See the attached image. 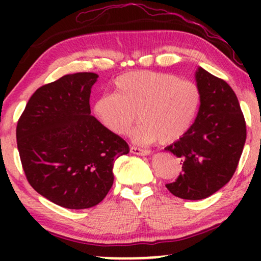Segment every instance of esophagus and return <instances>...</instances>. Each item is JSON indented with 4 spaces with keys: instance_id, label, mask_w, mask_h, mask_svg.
I'll list each match as a JSON object with an SVG mask.
<instances>
[{
    "instance_id": "esophagus-1",
    "label": "esophagus",
    "mask_w": 261,
    "mask_h": 261,
    "mask_svg": "<svg viewBox=\"0 0 261 261\" xmlns=\"http://www.w3.org/2000/svg\"><path fill=\"white\" fill-rule=\"evenodd\" d=\"M130 151H131V153L137 154V155H148V154H151V151H149V149H142L140 147H135V146H133V147L130 148Z\"/></svg>"
}]
</instances>
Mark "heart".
<instances>
[{"mask_svg":"<svg viewBox=\"0 0 261 261\" xmlns=\"http://www.w3.org/2000/svg\"><path fill=\"white\" fill-rule=\"evenodd\" d=\"M116 93L95 100V116L108 130L126 135L139 118L133 139L140 143L174 142L189 130L200 106L195 83L175 74L135 71L115 81ZM138 116H136V114Z\"/></svg>","mask_w":261,"mask_h":261,"instance_id":"obj_1","label":"heart"}]
</instances>
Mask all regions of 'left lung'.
<instances>
[{
    "mask_svg": "<svg viewBox=\"0 0 261 261\" xmlns=\"http://www.w3.org/2000/svg\"><path fill=\"white\" fill-rule=\"evenodd\" d=\"M195 80L200 91L195 121L164 148L182 163L178 179L166 187L185 200L206 199L223 188L234 174L247 139L243 113L228 83L200 66Z\"/></svg>",
    "mask_w": 261,
    "mask_h": 261,
    "instance_id": "1",
    "label": "left lung"
}]
</instances>
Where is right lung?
I'll return each instance as SVG.
<instances>
[{
  "instance_id": "obj_1",
  "label": "right lung",
  "mask_w": 261,
  "mask_h": 261,
  "mask_svg": "<svg viewBox=\"0 0 261 261\" xmlns=\"http://www.w3.org/2000/svg\"><path fill=\"white\" fill-rule=\"evenodd\" d=\"M98 74H66L35 91L17 124V146L29 184L61 207L98 205L114 182L113 167L128 145L91 115Z\"/></svg>"
}]
</instances>
